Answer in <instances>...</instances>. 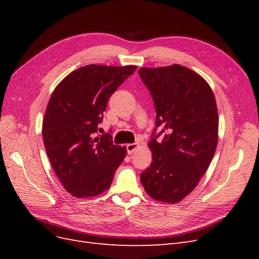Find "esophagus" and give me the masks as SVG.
Wrapping results in <instances>:
<instances>
[{
  "label": "esophagus",
  "mask_w": 259,
  "mask_h": 259,
  "mask_svg": "<svg viewBox=\"0 0 259 259\" xmlns=\"http://www.w3.org/2000/svg\"><path fill=\"white\" fill-rule=\"evenodd\" d=\"M138 148V144L135 143V144H128L126 146V151H127V154H132L133 152H134L136 149Z\"/></svg>",
  "instance_id": "esophagus-1"
}]
</instances>
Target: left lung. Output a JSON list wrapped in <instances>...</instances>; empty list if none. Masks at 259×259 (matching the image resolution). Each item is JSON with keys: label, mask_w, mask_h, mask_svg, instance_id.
<instances>
[{"label": "left lung", "mask_w": 259, "mask_h": 259, "mask_svg": "<svg viewBox=\"0 0 259 259\" xmlns=\"http://www.w3.org/2000/svg\"><path fill=\"white\" fill-rule=\"evenodd\" d=\"M138 73L156 111L149 143L152 162L140 182L152 199L177 203L198 186L213 160L218 139L215 97L203 77L183 66L140 68Z\"/></svg>", "instance_id": "8db88e82"}]
</instances>
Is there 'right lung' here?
<instances>
[{
    "instance_id": "1",
    "label": "right lung",
    "mask_w": 259,
    "mask_h": 259,
    "mask_svg": "<svg viewBox=\"0 0 259 259\" xmlns=\"http://www.w3.org/2000/svg\"><path fill=\"white\" fill-rule=\"evenodd\" d=\"M136 69L85 66L67 75L52 94L42 127L44 146L60 183L76 198L106 191L125 158L126 148L98 130L109 98Z\"/></svg>"
}]
</instances>
